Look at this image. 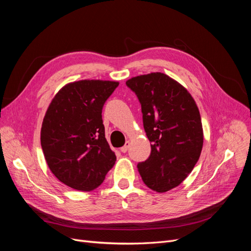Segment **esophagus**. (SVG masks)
<instances>
[{
    "label": "esophagus",
    "mask_w": 251,
    "mask_h": 251,
    "mask_svg": "<svg viewBox=\"0 0 251 251\" xmlns=\"http://www.w3.org/2000/svg\"><path fill=\"white\" fill-rule=\"evenodd\" d=\"M128 147H130V142L127 141V142H126V144H125V146H124L123 148H120V151H121V153H126Z\"/></svg>",
    "instance_id": "obj_1"
}]
</instances>
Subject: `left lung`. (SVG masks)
I'll return each instance as SVG.
<instances>
[{
  "mask_svg": "<svg viewBox=\"0 0 251 251\" xmlns=\"http://www.w3.org/2000/svg\"><path fill=\"white\" fill-rule=\"evenodd\" d=\"M126 85L141 104L151 154L137 168L142 181L158 193L178 186L198 162L203 147L200 113L192 95L160 72L140 75Z\"/></svg>",
  "mask_w": 251,
  "mask_h": 251,
  "instance_id": "1",
  "label": "left lung"
}]
</instances>
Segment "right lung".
I'll use <instances>...</instances> for the list:
<instances>
[{"instance_id":"right-lung-1","label":"right lung","mask_w":251,"mask_h":251,"mask_svg":"<svg viewBox=\"0 0 251 251\" xmlns=\"http://www.w3.org/2000/svg\"><path fill=\"white\" fill-rule=\"evenodd\" d=\"M117 81L79 80L58 91L43 120L41 144L53 175L89 192L100 186L116 156L104 137L102 108Z\"/></svg>"}]
</instances>
